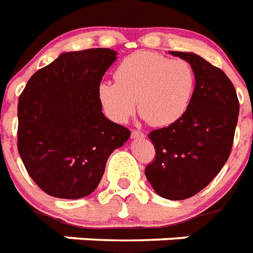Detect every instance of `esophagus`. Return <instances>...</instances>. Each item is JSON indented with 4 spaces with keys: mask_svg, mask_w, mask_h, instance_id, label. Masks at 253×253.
<instances>
[{
    "mask_svg": "<svg viewBox=\"0 0 253 253\" xmlns=\"http://www.w3.org/2000/svg\"><path fill=\"white\" fill-rule=\"evenodd\" d=\"M132 137L133 138H143L145 137V133L139 129H133L132 130Z\"/></svg>",
    "mask_w": 253,
    "mask_h": 253,
    "instance_id": "34e87169",
    "label": "esophagus"
}]
</instances>
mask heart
<instances>
[{
  "label": "heart",
  "mask_w": 253,
  "mask_h": 253,
  "mask_svg": "<svg viewBox=\"0 0 253 253\" xmlns=\"http://www.w3.org/2000/svg\"><path fill=\"white\" fill-rule=\"evenodd\" d=\"M115 82L103 81L98 98L103 110L116 123H125L136 111L155 126L179 120L191 104L196 72L191 62L155 52L139 50L125 57L115 72Z\"/></svg>",
  "instance_id": "b5f03b06"
}]
</instances>
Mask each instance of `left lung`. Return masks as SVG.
<instances>
[{
  "label": "left lung",
  "instance_id": "1",
  "mask_svg": "<svg viewBox=\"0 0 253 253\" xmlns=\"http://www.w3.org/2000/svg\"><path fill=\"white\" fill-rule=\"evenodd\" d=\"M169 53L195 68V94L179 120L149 133L155 158L145 175L161 197L176 201L203 191L225 166L234 143L239 100L223 70L195 53Z\"/></svg>",
  "mask_w": 253,
  "mask_h": 253
}]
</instances>
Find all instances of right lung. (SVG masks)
Instances as JSON below:
<instances>
[{
	"label": "right lung",
	"mask_w": 253,
	"mask_h": 253,
	"mask_svg": "<svg viewBox=\"0 0 253 253\" xmlns=\"http://www.w3.org/2000/svg\"><path fill=\"white\" fill-rule=\"evenodd\" d=\"M108 48L62 53L28 80L18 102V153L36 185L58 199L98 187L130 130L102 112L98 86L116 60Z\"/></svg>",
	"instance_id": "add662e5"
}]
</instances>
